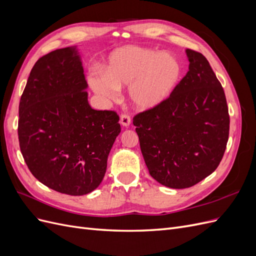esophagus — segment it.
Instances as JSON below:
<instances>
[{"mask_svg":"<svg viewBox=\"0 0 256 256\" xmlns=\"http://www.w3.org/2000/svg\"><path fill=\"white\" fill-rule=\"evenodd\" d=\"M131 122V118L128 114H122L120 115V124L124 127H128Z\"/></svg>","mask_w":256,"mask_h":256,"instance_id":"obj_1","label":"esophagus"}]
</instances>
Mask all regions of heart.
<instances>
[{
  "label": "heart",
  "instance_id": "b5f03b06",
  "mask_svg": "<svg viewBox=\"0 0 256 256\" xmlns=\"http://www.w3.org/2000/svg\"><path fill=\"white\" fill-rule=\"evenodd\" d=\"M182 67L174 54L152 48L127 46L114 51L104 69L90 79L99 95L115 98L118 88L129 86L130 102L136 110H152L171 96L180 82Z\"/></svg>",
  "mask_w": 256,
  "mask_h": 256
}]
</instances>
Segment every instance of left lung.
I'll return each mask as SVG.
<instances>
[{
    "mask_svg": "<svg viewBox=\"0 0 256 256\" xmlns=\"http://www.w3.org/2000/svg\"><path fill=\"white\" fill-rule=\"evenodd\" d=\"M186 53L189 72L171 96L134 118L150 176L173 189L192 187L218 168L230 131L221 83L202 53Z\"/></svg>",
    "mask_w": 256,
    "mask_h": 256,
    "instance_id": "1",
    "label": "left lung"
}]
</instances>
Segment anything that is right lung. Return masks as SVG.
<instances>
[{
  "mask_svg": "<svg viewBox=\"0 0 256 256\" xmlns=\"http://www.w3.org/2000/svg\"><path fill=\"white\" fill-rule=\"evenodd\" d=\"M76 47L38 60L20 99L21 154L35 178L50 189L84 196L102 182L120 132L114 111L92 109Z\"/></svg>",
  "mask_w": 256,
  "mask_h": 256,
  "instance_id": "right-lung-1",
  "label": "right lung"
}]
</instances>
